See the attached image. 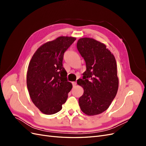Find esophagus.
<instances>
[{"mask_svg":"<svg viewBox=\"0 0 146 146\" xmlns=\"http://www.w3.org/2000/svg\"><path fill=\"white\" fill-rule=\"evenodd\" d=\"M76 85H77V82H72V86H74V87H75L76 86Z\"/></svg>","mask_w":146,"mask_h":146,"instance_id":"34e87169","label":"esophagus"}]
</instances>
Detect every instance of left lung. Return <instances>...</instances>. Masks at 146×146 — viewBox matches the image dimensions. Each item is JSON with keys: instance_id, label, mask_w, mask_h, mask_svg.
<instances>
[{"instance_id": "1", "label": "left lung", "mask_w": 146, "mask_h": 146, "mask_svg": "<svg viewBox=\"0 0 146 146\" xmlns=\"http://www.w3.org/2000/svg\"><path fill=\"white\" fill-rule=\"evenodd\" d=\"M77 47L86 67L82 79L77 80L84 89L78 99L79 105L87 115H97L108 109L117 94L116 61L104 44L94 39H79Z\"/></svg>"}]
</instances>
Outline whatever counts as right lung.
Here are the masks:
<instances>
[{
  "label": "right lung",
  "mask_w": 146,
  "mask_h": 146,
  "mask_svg": "<svg viewBox=\"0 0 146 146\" xmlns=\"http://www.w3.org/2000/svg\"><path fill=\"white\" fill-rule=\"evenodd\" d=\"M76 38L60 36L48 41L35 52L29 65L27 85L35 105L46 114L62 109L72 88L63 67L64 52Z\"/></svg>",
  "instance_id": "1"
}]
</instances>
